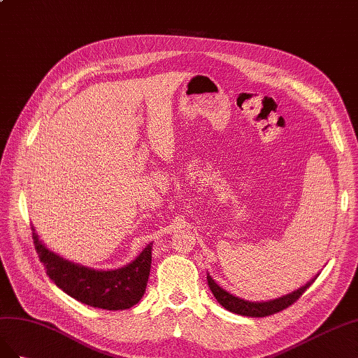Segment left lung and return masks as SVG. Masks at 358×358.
I'll list each match as a JSON object with an SVG mask.
<instances>
[{"instance_id":"8db88e82","label":"left lung","mask_w":358,"mask_h":358,"mask_svg":"<svg viewBox=\"0 0 358 358\" xmlns=\"http://www.w3.org/2000/svg\"><path fill=\"white\" fill-rule=\"evenodd\" d=\"M318 275L320 274H316L312 280H309L308 283L304 285V287L299 288L297 291L283 295V297L270 300V301H248V300H243V299L236 297V295L229 294L228 291H224L223 288H220L219 285L211 279L210 274H207V280H208V287H210L213 295L216 297V300L223 306L224 309L229 310V312H234V313L243 315V316L262 318V316L274 315V313H278L283 309L289 308L292 303H295L301 297L303 292L310 287V285L315 282V279L318 278Z\"/></svg>"}]
</instances>
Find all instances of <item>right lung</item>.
Segmentation results:
<instances>
[{
  "label": "right lung",
  "instance_id": "1",
  "mask_svg": "<svg viewBox=\"0 0 358 358\" xmlns=\"http://www.w3.org/2000/svg\"><path fill=\"white\" fill-rule=\"evenodd\" d=\"M33 231V240L38 259L46 274L59 289L75 300L106 310H122L135 306L145 292L152 243L139 253V257L117 270H93L70 262L50 252Z\"/></svg>",
  "mask_w": 358,
  "mask_h": 358
}]
</instances>
